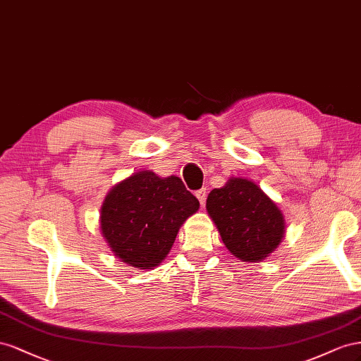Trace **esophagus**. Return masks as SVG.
I'll return each instance as SVG.
<instances>
[{"label":"esophagus","instance_id":"1","mask_svg":"<svg viewBox=\"0 0 361 361\" xmlns=\"http://www.w3.org/2000/svg\"><path fill=\"white\" fill-rule=\"evenodd\" d=\"M195 195H197V198H198L200 204L204 205V204H205V200H207V192H205V189L197 190V192H195Z\"/></svg>","mask_w":361,"mask_h":361}]
</instances>
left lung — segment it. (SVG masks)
I'll list each match as a JSON object with an SVG mask.
<instances>
[{"mask_svg": "<svg viewBox=\"0 0 361 361\" xmlns=\"http://www.w3.org/2000/svg\"><path fill=\"white\" fill-rule=\"evenodd\" d=\"M205 207L226 248L242 262L263 260L284 235L280 209L245 178H231L226 186L213 189Z\"/></svg>", "mask_w": 361, "mask_h": 361, "instance_id": "8db88e82", "label": "left lung"}]
</instances>
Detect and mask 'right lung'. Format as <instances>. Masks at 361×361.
<instances>
[{
	"label": "right lung",
	"mask_w": 361,
	"mask_h": 361,
	"mask_svg": "<svg viewBox=\"0 0 361 361\" xmlns=\"http://www.w3.org/2000/svg\"><path fill=\"white\" fill-rule=\"evenodd\" d=\"M200 201L178 177L142 171L111 189L101 207V231L111 251L137 269L156 267Z\"/></svg>",
	"instance_id": "right-lung-1"
}]
</instances>
